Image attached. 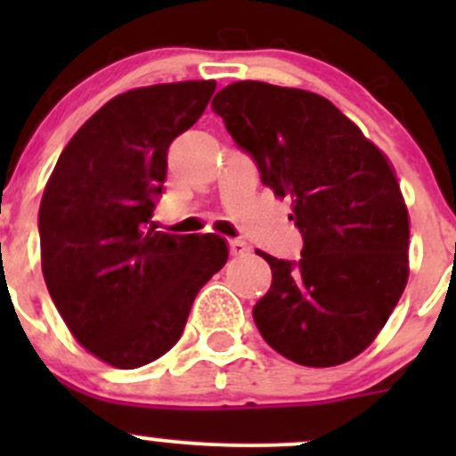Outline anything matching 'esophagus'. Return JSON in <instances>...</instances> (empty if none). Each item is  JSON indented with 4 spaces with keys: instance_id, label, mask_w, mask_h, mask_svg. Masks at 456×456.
<instances>
[{
    "instance_id": "1",
    "label": "esophagus",
    "mask_w": 456,
    "mask_h": 456,
    "mask_svg": "<svg viewBox=\"0 0 456 456\" xmlns=\"http://www.w3.org/2000/svg\"><path fill=\"white\" fill-rule=\"evenodd\" d=\"M229 251H232L233 257H242V256H249V245L242 240H232L229 242Z\"/></svg>"
}]
</instances>
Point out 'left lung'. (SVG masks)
<instances>
[{"label": "left lung", "mask_w": 456, "mask_h": 456, "mask_svg": "<svg viewBox=\"0 0 456 456\" xmlns=\"http://www.w3.org/2000/svg\"><path fill=\"white\" fill-rule=\"evenodd\" d=\"M211 108L260 181L291 199L300 260L265 257L271 289L254 306L265 342L314 369L360 355L384 329L408 280L411 223L390 160L329 99L238 81Z\"/></svg>", "instance_id": "8db88e82"}]
</instances>
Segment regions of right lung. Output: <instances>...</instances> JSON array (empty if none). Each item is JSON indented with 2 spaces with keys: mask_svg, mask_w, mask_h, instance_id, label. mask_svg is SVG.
Wrapping results in <instances>:
<instances>
[{
  "mask_svg": "<svg viewBox=\"0 0 456 456\" xmlns=\"http://www.w3.org/2000/svg\"><path fill=\"white\" fill-rule=\"evenodd\" d=\"M214 90L216 81H181L114 96L63 147L45 185V287L77 342L117 369L165 355L202 284L227 262L224 238L174 236L151 223L169 145Z\"/></svg>",
  "mask_w": 456,
  "mask_h": 456,
  "instance_id": "add662e5",
  "label": "right lung"
}]
</instances>
